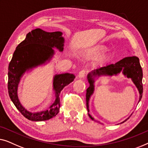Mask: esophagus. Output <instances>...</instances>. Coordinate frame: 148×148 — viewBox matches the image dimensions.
Returning <instances> with one entry per match:
<instances>
[{"mask_svg":"<svg viewBox=\"0 0 148 148\" xmlns=\"http://www.w3.org/2000/svg\"><path fill=\"white\" fill-rule=\"evenodd\" d=\"M78 76L79 78H84V77L85 76V70H81V71H80V72L78 73Z\"/></svg>","mask_w":148,"mask_h":148,"instance_id":"obj_1","label":"esophagus"}]
</instances>
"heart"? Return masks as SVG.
<instances>
[{"mask_svg": "<svg viewBox=\"0 0 148 148\" xmlns=\"http://www.w3.org/2000/svg\"><path fill=\"white\" fill-rule=\"evenodd\" d=\"M105 47L103 46V45H97V46H95L90 49H88L86 51V54L88 57L97 58L98 56L101 55V54L105 51ZM109 58V56L108 55H104L101 58L100 62H101V63H105V62H107L108 61Z\"/></svg>", "mask_w": 148, "mask_h": 148, "instance_id": "1", "label": "heart"}]
</instances>
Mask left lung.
<instances>
[{
  "mask_svg": "<svg viewBox=\"0 0 148 148\" xmlns=\"http://www.w3.org/2000/svg\"><path fill=\"white\" fill-rule=\"evenodd\" d=\"M124 76L127 78H131L134 83L137 90L139 93V101H140L142 97L143 93V84H142V78L143 72L142 69L139 63V58L136 56H131V57H126L123 59L121 60L115 64H112L107 65L104 67H101L92 70L89 72L87 75V79L89 83V87L86 89V107L88 110V114L90 118L93 121H97L95 118L90 113V110L89 108V101L92 95L95 91V79L99 78L100 76H116L120 72H121ZM130 115V116H131ZM129 116L124 121L128 119L130 117Z\"/></svg>",
  "mask_w": 148,
  "mask_h": 148,
  "instance_id": "obj_1",
  "label": "left lung"
}]
</instances>
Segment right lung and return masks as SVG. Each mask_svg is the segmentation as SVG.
<instances>
[{
	"mask_svg": "<svg viewBox=\"0 0 148 148\" xmlns=\"http://www.w3.org/2000/svg\"><path fill=\"white\" fill-rule=\"evenodd\" d=\"M60 32H46L35 29L28 33L25 40L16 47L9 65L8 90L11 101L25 117L33 121L50 119L58 113L59 96L64 86L74 80L73 74L64 73L53 76V96L47 103L38 109H28L22 105L18 96V85L26 71L42 65L53 57V48L63 51L64 39Z\"/></svg>",
	"mask_w": 148,
	"mask_h": 148,
	"instance_id": "add662e5",
	"label": "right lung"
}]
</instances>
